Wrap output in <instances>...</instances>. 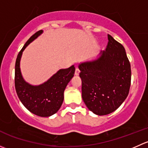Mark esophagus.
<instances>
[{
  "instance_id": "obj_1",
  "label": "esophagus",
  "mask_w": 148,
  "mask_h": 148,
  "mask_svg": "<svg viewBox=\"0 0 148 148\" xmlns=\"http://www.w3.org/2000/svg\"><path fill=\"white\" fill-rule=\"evenodd\" d=\"M79 72H80V71H79V68H76V69H75V75L76 76H78L79 74Z\"/></svg>"
}]
</instances>
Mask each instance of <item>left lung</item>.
<instances>
[{"label":"left lung","instance_id":"obj_1","mask_svg":"<svg viewBox=\"0 0 148 148\" xmlns=\"http://www.w3.org/2000/svg\"><path fill=\"white\" fill-rule=\"evenodd\" d=\"M105 51L93 62L79 66L85 104L97 115L115 111L125 100L131 84V67L124 46L110 35Z\"/></svg>","mask_w":148,"mask_h":148}]
</instances>
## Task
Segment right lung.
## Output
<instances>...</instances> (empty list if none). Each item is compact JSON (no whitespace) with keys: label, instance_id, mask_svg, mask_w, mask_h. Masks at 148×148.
<instances>
[{"label":"right lung","instance_id":"1","mask_svg":"<svg viewBox=\"0 0 148 148\" xmlns=\"http://www.w3.org/2000/svg\"><path fill=\"white\" fill-rule=\"evenodd\" d=\"M42 33V30L35 33L18 54L15 66V88L19 99L28 110L36 115L46 117L53 115L60 109L64 101V92L74 77L75 67L72 65L68 69L59 70L47 82L38 86H33L25 82L20 69L22 53Z\"/></svg>","mask_w":148,"mask_h":148}]
</instances>
